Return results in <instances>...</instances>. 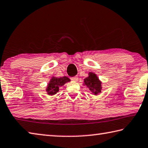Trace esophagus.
I'll return each instance as SVG.
<instances>
[{
  "instance_id": "obj_1",
  "label": "esophagus",
  "mask_w": 148,
  "mask_h": 148,
  "mask_svg": "<svg viewBox=\"0 0 148 148\" xmlns=\"http://www.w3.org/2000/svg\"><path fill=\"white\" fill-rule=\"evenodd\" d=\"M78 77L77 76H75V77H71V80L73 81H78Z\"/></svg>"
}]
</instances>
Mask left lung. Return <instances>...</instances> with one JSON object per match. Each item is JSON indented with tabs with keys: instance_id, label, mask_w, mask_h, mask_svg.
Instances as JSON below:
<instances>
[{
	"instance_id": "1",
	"label": "left lung",
	"mask_w": 148,
	"mask_h": 148,
	"mask_svg": "<svg viewBox=\"0 0 148 148\" xmlns=\"http://www.w3.org/2000/svg\"><path fill=\"white\" fill-rule=\"evenodd\" d=\"M83 84L88 88L92 94L95 95H98L101 92V81L98 78L97 75L93 72H90L88 77L84 79Z\"/></svg>"
}]
</instances>
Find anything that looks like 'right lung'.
<instances>
[{"label": "right lung", "mask_w": 148, "mask_h": 148, "mask_svg": "<svg viewBox=\"0 0 148 148\" xmlns=\"http://www.w3.org/2000/svg\"><path fill=\"white\" fill-rule=\"evenodd\" d=\"M70 81L71 80L67 77H62L60 78L52 77L46 88V92L49 95H55L59 91L60 87L64 86L66 82H68Z\"/></svg>", "instance_id": "right-lung-1"}]
</instances>
